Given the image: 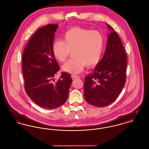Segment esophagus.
Listing matches in <instances>:
<instances>
[{
	"label": "esophagus",
	"mask_w": 149,
	"mask_h": 149,
	"mask_svg": "<svg viewBox=\"0 0 149 149\" xmlns=\"http://www.w3.org/2000/svg\"><path fill=\"white\" fill-rule=\"evenodd\" d=\"M71 78L73 79V80H75L77 78H79V77H78V75H71Z\"/></svg>",
	"instance_id": "esophagus-1"
}]
</instances>
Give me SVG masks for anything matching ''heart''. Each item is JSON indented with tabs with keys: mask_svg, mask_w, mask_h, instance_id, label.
I'll return each mask as SVG.
<instances>
[{
	"mask_svg": "<svg viewBox=\"0 0 149 149\" xmlns=\"http://www.w3.org/2000/svg\"><path fill=\"white\" fill-rule=\"evenodd\" d=\"M104 47L103 36L98 31L75 27L68 30L63 41L55 40L52 52L55 58L64 63L72 54L73 57L64 64V71L77 74L83 71L84 65L92 67L100 61Z\"/></svg>",
	"mask_w": 149,
	"mask_h": 149,
	"instance_id": "b5f03b06",
	"label": "heart"
}]
</instances>
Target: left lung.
Here are the masks:
<instances>
[{"mask_svg": "<svg viewBox=\"0 0 149 149\" xmlns=\"http://www.w3.org/2000/svg\"><path fill=\"white\" fill-rule=\"evenodd\" d=\"M111 30L108 36L104 55L94 71L85 77L84 96L90 104L98 107L113 103L120 95L126 79L127 55L117 33Z\"/></svg>", "mask_w": 149, "mask_h": 149, "instance_id": "8db88e82", "label": "left lung"}]
</instances>
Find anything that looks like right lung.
I'll use <instances>...</instances> for the list:
<instances>
[{"label": "right lung", "instance_id": "add662e5", "mask_svg": "<svg viewBox=\"0 0 149 149\" xmlns=\"http://www.w3.org/2000/svg\"><path fill=\"white\" fill-rule=\"evenodd\" d=\"M58 26L50 24L38 29L31 37L22 56L24 88L36 104L46 109H55L67 100L72 80L63 72L56 82L60 70L53 56L52 45Z\"/></svg>", "mask_w": 149, "mask_h": 149}]
</instances>
